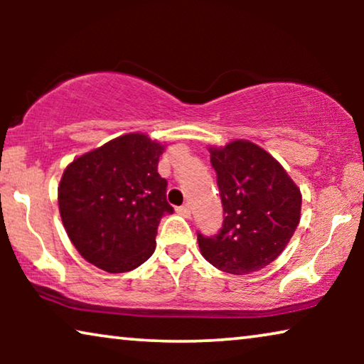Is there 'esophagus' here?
Instances as JSON below:
<instances>
[{
    "instance_id": "34e87169",
    "label": "esophagus",
    "mask_w": 364,
    "mask_h": 364,
    "mask_svg": "<svg viewBox=\"0 0 364 364\" xmlns=\"http://www.w3.org/2000/svg\"><path fill=\"white\" fill-rule=\"evenodd\" d=\"M177 212L181 213V215H183V217H191V212H192V208H191V205H188V203H186V205L178 207V208H177Z\"/></svg>"
}]
</instances>
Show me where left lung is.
Wrapping results in <instances>:
<instances>
[{"instance_id": "left-lung-1", "label": "left lung", "mask_w": 364, "mask_h": 364, "mask_svg": "<svg viewBox=\"0 0 364 364\" xmlns=\"http://www.w3.org/2000/svg\"><path fill=\"white\" fill-rule=\"evenodd\" d=\"M223 205L215 237L197 233L202 257L218 270L245 275L265 268L300 223L301 192L272 154L250 141L208 147Z\"/></svg>"}]
</instances>
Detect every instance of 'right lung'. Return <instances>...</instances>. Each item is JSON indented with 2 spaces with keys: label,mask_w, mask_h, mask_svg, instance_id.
Instances as JSON below:
<instances>
[{
  "label": "right lung",
  "mask_w": 364,
  "mask_h": 364,
  "mask_svg": "<svg viewBox=\"0 0 364 364\" xmlns=\"http://www.w3.org/2000/svg\"><path fill=\"white\" fill-rule=\"evenodd\" d=\"M166 146L131 132L74 159L58 187L63 225L84 260L109 273L131 272L156 250L159 222L172 213L159 176Z\"/></svg>",
  "instance_id": "obj_1"
}]
</instances>
